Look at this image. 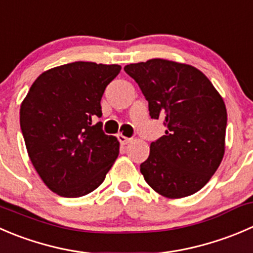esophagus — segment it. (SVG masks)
<instances>
[{
  "mask_svg": "<svg viewBox=\"0 0 253 253\" xmlns=\"http://www.w3.org/2000/svg\"><path fill=\"white\" fill-rule=\"evenodd\" d=\"M117 138H119L120 143L121 144H127L132 141V138H128V137L124 136V134H117Z\"/></svg>",
  "mask_w": 253,
  "mask_h": 253,
  "instance_id": "1",
  "label": "esophagus"
}]
</instances>
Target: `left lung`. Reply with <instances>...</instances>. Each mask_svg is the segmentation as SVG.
<instances>
[{"label":"left lung","instance_id":"left-lung-1","mask_svg":"<svg viewBox=\"0 0 253 253\" xmlns=\"http://www.w3.org/2000/svg\"><path fill=\"white\" fill-rule=\"evenodd\" d=\"M124 69L143 92L152 119L161 117L167 126L141 164L144 180L168 199L199 192L224 158L227 112L221 95L199 69L178 61L156 58Z\"/></svg>","mask_w":253,"mask_h":253}]
</instances>
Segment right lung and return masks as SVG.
<instances>
[{
    "label": "right lung",
    "mask_w": 253,
    "mask_h": 253,
    "mask_svg": "<svg viewBox=\"0 0 253 253\" xmlns=\"http://www.w3.org/2000/svg\"><path fill=\"white\" fill-rule=\"evenodd\" d=\"M117 64L75 61L42 73L19 110L27 152L51 192L79 198L105 180L120 152L116 137L102 132L101 97L119 75Z\"/></svg>",
    "instance_id": "1"
}]
</instances>
